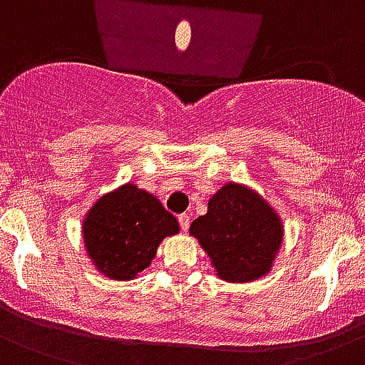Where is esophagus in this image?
Returning a JSON list of instances; mask_svg holds the SVG:
<instances>
[{"label": "esophagus", "instance_id": "obj_1", "mask_svg": "<svg viewBox=\"0 0 365 365\" xmlns=\"http://www.w3.org/2000/svg\"><path fill=\"white\" fill-rule=\"evenodd\" d=\"M179 224H180V230H182V232H186V230L190 228V217H188L186 212L179 215Z\"/></svg>", "mask_w": 365, "mask_h": 365}]
</instances>
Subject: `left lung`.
Returning a JSON list of instances; mask_svg holds the SVG:
<instances>
[{"mask_svg": "<svg viewBox=\"0 0 365 365\" xmlns=\"http://www.w3.org/2000/svg\"><path fill=\"white\" fill-rule=\"evenodd\" d=\"M190 235L228 282H250L273 267L282 243L281 217L255 190L226 182L209 200L207 212L190 224Z\"/></svg>", "mask_w": 365, "mask_h": 365, "instance_id": "left-lung-1", "label": "left lung"}]
</instances>
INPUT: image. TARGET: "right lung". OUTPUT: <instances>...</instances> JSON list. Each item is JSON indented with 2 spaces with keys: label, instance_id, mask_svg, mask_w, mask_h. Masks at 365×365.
<instances>
[{
  "label": "right lung",
  "instance_id": "1",
  "mask_svg": "<svg viewBox=\"0 0 365 365\" xmlns=\"http://www.w3.org/2000/svg\"><path fill=\"white\" fill-rule=\"evenodd\" d=\"M175 233L177 218L132 182L101 196L83 220L88 258L113 281L135 279L154 260L164 237Z\"/></svg>",
  "mask_w": 365,
  "mask_h": 365
}]
</instances>
